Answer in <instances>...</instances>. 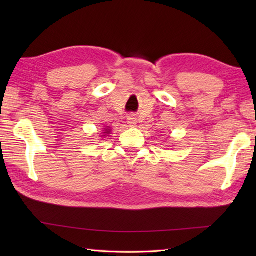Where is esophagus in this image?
<instances>
[{
    "label": "esophagus",
    "instance_id": "1",
    "mask_svg": "<svg viewBox=\"0 0 256 256\" xmlns=\"http://www.w3.org/2000/svg\"><path fill=\"white\" fill-rule=\"evenodd\" d=\"M136 122H138V120H136V118H135V116L134 114H131V116H128V124L130 125V126H135V125H136Z\"/></svg>",
    "mask_w": 256,
    "mask_h": 256
}]
</instances>
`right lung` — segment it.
Returning <instances> with one entry per match:
<instances>
[{
    "label": "right lung",
    "instance_id": "right-lung-1",
    "mask_svg": "<svg viewBox=\"0 0 256 256\" xmlns=\"http://www.w3.org/2000/svg\"><path fill=\"white\" fill-rule=\"evenodd\" d=\"M110 131H111V130H106L104 133H106V134H110ZM104 136H106V135H104Z\"/></svg>",
    "mask_w": 256,
    "mask_h": 256
}]
</instances>
